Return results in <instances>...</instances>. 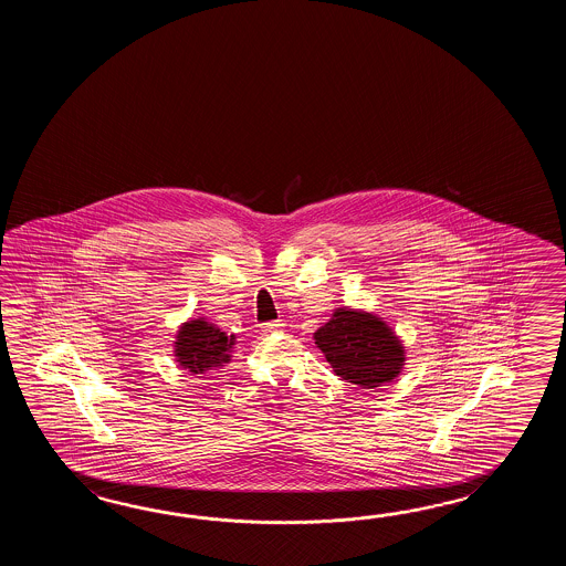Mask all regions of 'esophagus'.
Returning <instances> with one entry per match:
<instances>
[{"instance_id": "34e87169", "label": "esophagus", "mask_w": 566, "mask_h": 566, "mask_svg": "<svg viewBox=\"0 0 566 566\" xmlns=\"http://www.w3.org/2000/svg\"><path fill=\"white\" fill-rule=\"evenodd\" d=\"M283 325L281 322H269V324H263V332L265 334H275V332H281L283 329Z\"/></svg>"}]
</instances>
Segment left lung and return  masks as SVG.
<instances>
[{
    "label": "left lung",
    "instance_id": "8db88e82",
    "mask_svg": "<svg viewBox=\"0 0 566 566\" xmlns=\"http://www.w3.org/2000/svg\"><path fill=\"white\" fill-rule=\"evenodd\" d=\"M313 339L337 376L366 390L392 382L407 361L397 332L380 315L364 310L336 307Z\"/></svg>",
    "mask_w": 566,
    "mask_h": 566
}]
</instances>
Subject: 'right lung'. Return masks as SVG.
<instances>
[{"label": "right lung", "instance_id": "obj_1", "mask_svg": "<svg viewBox=\"0 0 566 566\" xmlns=\"http://www.w3.org/2000/svg\"><path fill=\"white\" fill-rule=\"evenodd\" d=\"M234 344V334L229 336L206 317H190L176 332L174 358L188 373L206 374L229 364Z\"/></svg>", "mask_w": 566, "mask_h": 566}]
</instances>
